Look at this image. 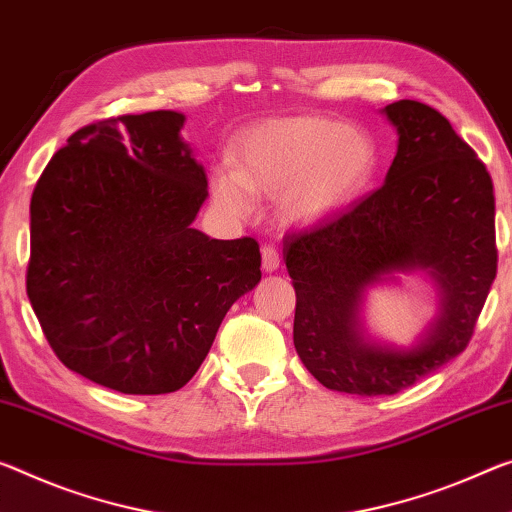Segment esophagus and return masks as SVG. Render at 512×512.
<instances>
[{
	"instance_id": "1",
	"label": "esophagus",
	"mask_w": 512,
	"mask_h": 512,
	"mask_svg": "<svg viewBox=\"0 0 512 512\" xmlns=\"http://www.w3.org/2000/svg\"><path fill=\"white\" fill-rule=\"evenodd\" d=\"M262 269L266 273H273V271L280 269V253H278V248H273V246H264L262 248Z\"/></svg>"
}]
</instances>
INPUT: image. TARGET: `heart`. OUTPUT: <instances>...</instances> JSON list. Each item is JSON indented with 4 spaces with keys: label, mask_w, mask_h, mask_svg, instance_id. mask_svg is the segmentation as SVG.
I'll use <instances>...</instances> for the list:
<instances>
[{
    "label": "heart",
    "mask_w": 512,
    "mask_h": 512,
    "mask_svg": "<svg viewBox=\"0 0 512 512\" xmlns=\"http://www.w3.org/2000/svg\"><path fill=\"white\" fill-rule=\"evenodd\" d=\"M376 170V141L362 129L319 116L275 118L241 136L234 164L214 168L212 193L234 216L253 214L255 193L278 198L282 221L312 225L358 202Z\"/></svg>",
    "instance_id": "heart-1"
}]
</instances>
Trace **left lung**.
I'll return each instance as SVG.
<instances>
[{
  "label": "left lung",
  "instance_id": "left-lung-1",
  "mask_svg": "<svg viewBox=\"0 0 512 512\" xmlns=\"http://www.w3.org/2000/svg\"><path fill=\"white\" fill-rule=\"evenodd\" d=\"M383 113L399 134L385 184L285 237L298 358L323 387L360 396L401 392L465 351L497 275L488 168L428 104L399 100ZM412 270L436 282V319L410 349L371 343L363 294Z\"/></svg>",
  "mask_w": 512,
  "mask_h": 512
}]
</instances>
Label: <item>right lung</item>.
I'll return each instance as SVG.
<instances>
[{"mask_svg": "<svg viewBox=\"0 0 512 512\" xmlns=\"http://www.w3.org/2000/svg\"><path fill=\"white\" fill-rule=\"evenodd\" d=\"M184 120L148 111L81 127L31 196L40 328L70 371L123 394L189 383L234 300L262 280L253 237L191 225L209 193Z\"/></svg>", "mask_w": 512, "mask_h": 512, "instance_id": "add662e5", "label": "right lung"}]
</instances>
